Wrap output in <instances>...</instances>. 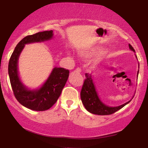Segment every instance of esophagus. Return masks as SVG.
<instances>
[{"label": "esophagus", "mask_w": 148, "mask_h": 148, "mask_svg": "<svg viewBox=\"0 0 148 148\" xmlns=\"http://www.w3.org/2000/svg\"><path fill=\"white\" fill-rule=\"evenodd\" d=\"M75 71H76V72L80 73L81 71H82V69H81V68H79V67H78V68H77V69H75Z\"/></svg>", "instance_id": "34e87169"}]
</instances>
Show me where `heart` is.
<instances>
[{
  "instance_id": "1",
  "label": "heart",
  "mask_w": 148,
  "mask_h": 148,
  "mask_svg": "<svg viewBox=\"0 0 148 148\" xmlns=\"http://www.w3.org/2000/svg\"><path fill=\"white\" fill-rule=\"evenodd\" d=\"M93 52L88 51V50H82L79 52V55L84 58H89L92 55Z\"/></svg>"
}]
</instances>
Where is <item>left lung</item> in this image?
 <instances>
[{
  "label": "left lung",
  "instance_id": "1",
  "mask_svg": "<svg viewBox=\"0 0 148 148\" xmlns=\"http://www.w3.org/2000/svg\"><path fill=\"white\" fill-rule=\"evenodd\" d=\"M129 46L132 51L135 52L131 44H129ZM138 73L139 71H137V75H138ZM81 99H82L83 104L84 105L85 108L88 112L98 115L112 114L124 107L131 100H129V102L116 107L108 106L104 104L98 96L96 87L93 82L92 75L89 73H86V79L84 81L82 91H81Z\"/></svg>",
  "mask_w": 148,
  "mask_h": 148
}]
</instances>
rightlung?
<instances>
[{
	"instance_id": "1",
	"label": "right lung",
	"mask_w": 148,
	"mask_h": 148,
	"mask_svg": "<svg viewBox=\"0 0 148 148\" xmlns=\"http://www.w3.org/2000/svg\"><path fill=\"white\" fill-rule=\"evenodd\" d=\"M53 31L38 32L23 38L14 50L9 62V75L14 96L21 105L36 111L48 110L55 104L68 79L69 71L54 67L48 79L37 90H29L22 84L18 73V59L25 44L51 40Z\"/></svg>"
}]
</instances>
